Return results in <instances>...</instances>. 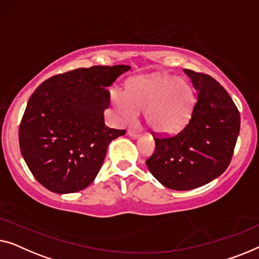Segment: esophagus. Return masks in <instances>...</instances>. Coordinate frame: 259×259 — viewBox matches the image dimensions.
I'll list each match as a JSON object with an SVG mask.
<instances>
[{
	"mask_svg": "<svg viewBox=\"0 0 259 259\" xmlns=\"http://www.w3.org/2000/svg\"><path fill=\"white\" fill-rule=\"evenodd\" d=\"M128 135H129L130 137H133V138H137L138 136H140V131L134 130V129H129L128 130Z\"/></svg>",
	"mask_w": 259,
	"mask_h": 259,
	"instance_id": "34e87169",
	"label": "esophagus"
}]
</instances>
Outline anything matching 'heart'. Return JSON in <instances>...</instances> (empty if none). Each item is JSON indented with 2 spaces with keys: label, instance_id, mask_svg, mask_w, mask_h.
<instances>
[{
  "label": "heart",
  "instance_id": "b5f03b06",
  "mask_svg": "<svg viewBox=\"0 0 259 259\" xmlns=\"http://www.w3.org/2000/svg\"><path fill=\"white\" fill-rule=\"evenodd\" d=\"M112 104L126 122H134L137 112H144L152 133L172 135L188 124L195 103V93L187 78L151 75L134 79L126 93L114 90Z\"/></svg>",
  "mask_w": 259,
  "mask_h": 259
}]
</instances>
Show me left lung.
<instances>
[{"mask_svg": "<svg viewBox=\"0 0 259 259\" xmlns=\"http://www.w3.org/2000/svg\"><path fill=\"white\" fill-rule=\"evenodd\" d=\"M196 90L190 121L174 136L154 137L147 166L172 190H191L227 170L240 128L237 107L223 87L206 74L184 69Z\"/></svg>", "mask_w": 259, "mask_h": 259, "instance_id": "obj_1", "label": "left lung"}]
</instances>
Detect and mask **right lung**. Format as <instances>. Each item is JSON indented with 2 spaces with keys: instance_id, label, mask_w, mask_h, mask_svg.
<instances>
[{
  "instance_id": "1",
  "label": "right lung",
  "mask_w": 259,
  "mask_h": 259,
  "mask_svg": "<svg viewBox=\"0 0 259 259\" xmlns=\"http://www.w3.org/2000/svg\"><path fill=\"white\" fill-rule=\"evenodd\" d=\"M129 65H94L53 76L29 98L19 129L21 154L38 183L56 194L93 183L109 143L125 130L108 128L107 89Z\"/></svg>"
}]
</instances>
